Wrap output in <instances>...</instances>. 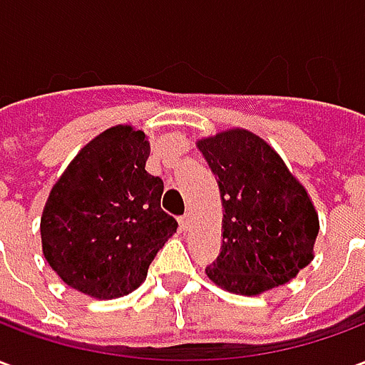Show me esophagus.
<instances>
[{"label":"esophagus","instance_id":"1","mask_svg":"<svg viewBox=\"0 0 365 365\" xmlns=\"http://www.w3.org/2000/svg\"><path fill=\"white\" fill-rule=\"evenodd\" d=\"M180 229H182L183 232L190 229V215L187 213L183 215V217H180Z\"/></svg>","mask_w":365,"mask_h":365}]
</instances>
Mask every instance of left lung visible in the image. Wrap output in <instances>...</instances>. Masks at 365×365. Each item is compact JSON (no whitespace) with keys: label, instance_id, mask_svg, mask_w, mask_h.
<instances>
[{"label":"left lung","instance_id":"1","mask_svg":"<svg viewBox=\"0 0 365 365\" xmlns=\"http://www.w3.org/2000/svg\"><path fill=\"white\" fill-rule=\"evenodd\" d=\"M197 148L222 199V248L207 275L222 289L260 295L311 264L319 215L305 187L260 136L230 128Z\"/></svg>","mask_w":365,"mask_h":365}]
</instances>
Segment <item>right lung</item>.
Here are the masks:
<instances>
[{"label":"right lung","instance_id":"add662e5","mask_svg":"<svg viewBox=\"0 0 365 365\" xmlns=\"http://www.w3.org/2000/svg\"><path fill=\"white\" fill-rule=\"evenodd\" d=\"M148 154L143 130L107 128L78 152L46 199L44 258L62 282L90 297L135 291L178 229L160 207L164 182L144 170Z\"/></svg>","mask_w":365,"mask_h":365}]
</instances>
